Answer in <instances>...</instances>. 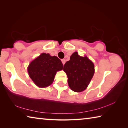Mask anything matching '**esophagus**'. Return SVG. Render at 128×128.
<instances>
[{
  "mask_svg": "<svg viewBox=\"0 0 128 128\" xmlns=\"http://www.w3.org/2000/svg\"><path fill=\"white\" fill-rule=\"evenodd\" d=\"M62 64H63V65H64V64L66 63V60H65V59H62Z\"/></svg>",
  "mask_w": 128,
  "mask_h": 128,
  "instance_id": "obj_1",
  "label": "esophagus"
}]
</instances>
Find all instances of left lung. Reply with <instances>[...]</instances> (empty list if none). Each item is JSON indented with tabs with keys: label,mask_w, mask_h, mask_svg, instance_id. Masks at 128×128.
<instances>
[{
	"label": "left lung",
	"mask_w": 128,
	"mask_h": 128,
	"mask_svg": "<svg viewBox=\"0 0 128 128\" xmlns=\"http://www.w3.org/2000/svg\"><path fill=\"white\" fill-rule=\"evenodd\" d=\"M63 70L68 77L70 89L81 92L86 89L94 76V65L87 56H80L75 52L64 64Z\"/></svg>",
	"instance_id": "left-lung-1"
}]
</instances>
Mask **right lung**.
Returning <instances> with one entry per match:
<instances>
[{
  "instance_id": "add662e5",
  "label": "right lung",
  "mask_w": 128,
  "mask_h": 128,
  "mask_svg": "<svg viewBox=\"0 0 128 128\" xmlns=\"http://www.w3.org/2000/svg\"><path fill=\"white\" fill-rule=\"evenodd\" d=\"M63 64L57 56L42 53L33 60L28 66L29 75L40 88H45L52 83L57 71L61 70Z\"/></svg>"
}]
</instances>
